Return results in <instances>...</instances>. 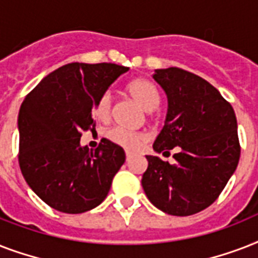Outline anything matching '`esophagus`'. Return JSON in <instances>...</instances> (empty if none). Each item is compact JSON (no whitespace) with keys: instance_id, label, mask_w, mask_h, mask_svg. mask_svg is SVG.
I'll list each match as a JSON object with an SVG mask.
<instances>
[{"instance_id":"esophagus-1","label":"esophagus","mask_w":258,"mask_h":258,"mask_svg":"<svg viewBox=\"0 0 258 258\" xmlns=\"http://www.w3.org/2000/svg\"><path fill=\"white\" fill-rule=\"evenodd\" d=\"M131 157H133V154L130 153V151H125V159H127V162L131 159Z\"/></svg>"}]
</instances>
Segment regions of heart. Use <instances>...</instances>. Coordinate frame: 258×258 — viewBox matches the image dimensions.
<instances>
[{
    "mask_svg": "<svg viewBox=\"0 0 258 258\" xmlns=\"http://www.w3.org/2000/svg\"><path fill=\"white\" fill-rule=\"evenodd\" d=\"M127 92L145 111H153L159 104V92L157 87L146 79H135L130 82L127 86ZM109 115H111V100L108 95H104L95 105V116L97 120L107 121ZM108 139L128 151H137L141 149L143 143V137L141 134L133 133L120 127L111 130L108 133Z\"/></svg>",
    "mask_w": 258,
    "mask_h": 258,
    "instance_id": "1",
    "label": "heart"
}]
</instances>
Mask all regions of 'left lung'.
<instances>
[{
    "instance_id": "8db88e82",
    "label": "left lung",
    "mask_w": 258,
    "mask_h": 258,
    "mask_svg": "<svg viewBox=\"0 0 258 258\" xmlns=\"http://www.w3.org/2000/svg\"><path fill=\"white\" fill-rule=\"evenodd\" d=\"M153 79L167 96L163 128L155 153H178L170 165L146 155L149 167L142 186L150 202L171 216H191L214 202L240 161L237 119L218 89L197 75L180 70H155Z\"/></svg>"
}]
</instances>
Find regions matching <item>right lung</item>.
I'll return each mask as SVG.
<instances>
[{
    "label": "right lung",
    "instance_id": "add662e5",
    "mask_svg": "<svg viewBox=\"0 0 258 258\" xmlns=\"http://www.w3.org/2000/svg\"><path fill=\"white\" fill-rule=\"evenodd\" d=\"M128 68L71 62L42 79L18 112V163L26 183L50 208L79 214L105 200L124 150L108 139L95 151L80 145L95 130V105Z\"/></svg>",
    "mask_w": 258,
    "mask_h": 258
}]
</instances>
